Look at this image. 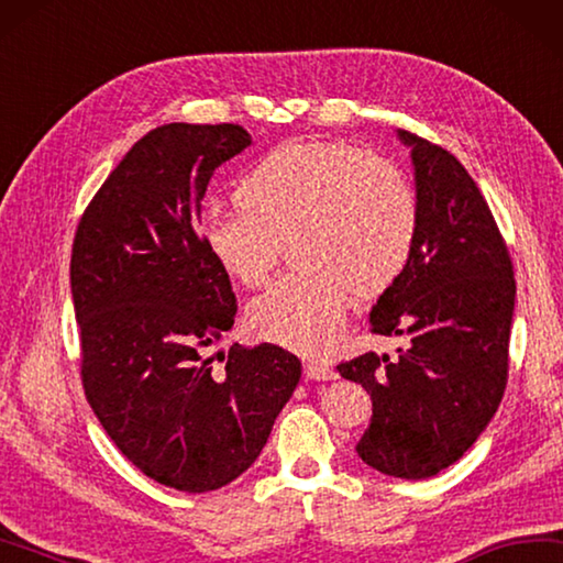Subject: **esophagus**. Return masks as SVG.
Segmentation results:
<instances>
[{"instance_id": "obj_1", "label": "esophagus", "mask_w": 563, "mask_h": 563, "mask_svg": "<svg viewBox=\"0 0 563 563\" xmlns=\"http://www.w3.org/2000/svg\"><path fill=\"white\" fill-rule=\"evenodd\" d=\"M305 379L310 382H330L336 379V374L330 364L324 362H308L305 364Z\"/></svg>"}]
</instances>
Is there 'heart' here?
Wrapping results in <instances>:
<instances>
[{
  "label": "heart",
  "mask_w": 563,
  "mask_h": 563,
  "mask_svg": "<svg viewBox=\"0 0 563 563\" xmlns=\"http://www.w3.org/2000/svg\"><path fill=\"white\" fill-rule=\"evenodd\" d=\"M241 209L209 211L201 243L219 268L261 288L292 239L302 268L249 308L265 340L322 352L342 332L352 292L379 298L411 258L418 209L401 172L346 142L292 140L271 150L239 187Z\"/></svg>",
  "instance_id": "heart-1"
}]
</instances>
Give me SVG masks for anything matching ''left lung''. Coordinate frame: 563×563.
Returning <instances> with one entry per match:
<instances>
[{"mask_svg": "<svg viewBox=\"0 0 563 563\" xmlns=\"http://www.w3.org/2000/svg\"><path fill=\"white\" fill-rule=\"evenodd\" d=\"M418 229L411 258L376 300L374 334L406 336L398 356L366 352L336 364L372 396L356 453L384 475L423 479L463 457L505 396L515 268L467 169L408 130Z\"/></svg>", "mask_w": 563, "mask_h": 563, "instance_id": "1", "label": "left lung"}]
</instances>
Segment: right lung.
<instances>
[{
	"label": "right lung",
	"instance_id": "1",
	"mask_svg": "<svg viewBox=\"0 0 563 563\" xmlns=\"http://www.w3.org/2000/svg\"><path fill=\"white\" fill-rule=\"evenodd\" d=\"M249 145L231 122L150 130L90 199L70 251L88 404L132 465L181 493L246 473L302 374L268 342L207 356L239 305L201 243V199Z\"/></svg>",
	"mask_w": 563,
	"mask_h": 563
}]
</instances>
